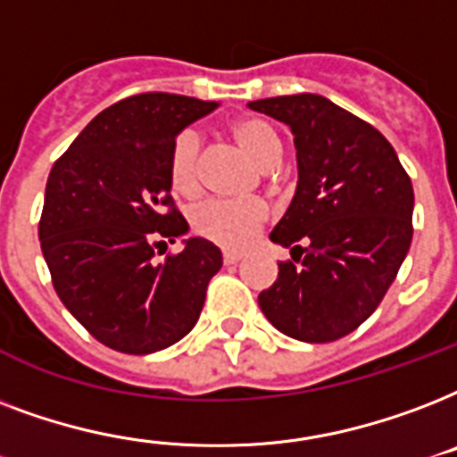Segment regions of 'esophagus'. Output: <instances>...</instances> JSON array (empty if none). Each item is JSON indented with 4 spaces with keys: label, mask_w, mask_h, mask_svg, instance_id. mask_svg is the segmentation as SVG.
Listing matches in <instances>:
<instances>
[{
    "label": "esophagus",
    "mask_w": 457,
    "mask_h": 457,
    "mask_svg": "<svg viewBox=\"0 0 457 457\" xmlns=\"http://www.w3.org/2000/svg\"><path fill=\"white\" fill-rule=\"evenodd\" d=\"M240 260H243V254H240V253H224L226 267H231V264H238Z\"/></svg>",
    "instance_id": "esophagus-1"
}]
</instances>
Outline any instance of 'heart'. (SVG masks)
Instances as JSON below:
<instances>
[{"instance_id":"heart-1","label":"heart","mask_w":457,"mask_h":457,"mask_svg":"<svg viewBox=\"0 0 457 457\" xmlns=\"http://www.w3.org/2000/svg\"><path fill=\"white\" fill-rule=\"evenodd\" d=\"M231 137L257 166H271L281 154V140L267 121L245 116L231 123ZM197 152L200 140L193 130L176 136L169 150V180L180 195L197 193ZM267 221V207L260 200L243 203H204L193 212V228L210 243L226 250H243Z\"/></svg>"}]
</instances>
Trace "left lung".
Returning a JSON list of instances; mask_svg holds the SVG:
<instances>
[{"label":"left lung","mask_w":457,"mask_h":457,"mask_svg":"<svg viewBox=\"0 0 457 457\" xmlns=\"http://www.w3.org/2000/svg\"><path fill=\"white\" fill-rule=\"evenodd\" d=\"M286 123L298 188L269 238L291 247L260 307L281 334L338 341L379 307L412 240V183L379 130L312 93L247 102Z\"/></svg>","instance_id":"8db88e82"}]
</instances>
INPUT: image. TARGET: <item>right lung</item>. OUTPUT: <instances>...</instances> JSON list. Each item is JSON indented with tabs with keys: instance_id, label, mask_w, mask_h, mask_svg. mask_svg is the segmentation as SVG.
Returning <instances> with one entry per match:
<instances>
[{
	"instance_id": "obj_1",
	"label": "right lung",
	"mask_w": 457,
	"mask_h": 457,
	"mask_svg": "<svg viewBox=\"0 0 457 457\" xmlns=\"http://www.w3.org/2000/svg\"><path fill=\"white\" fill-rule=\"evenodd\" d=\"M217 102L143 93L87 123L47 179L40 245L56 295L107 348L150 355L195 327L221 250L183 240L154 260L159 243L188 233L173 207L169 150Z\"/></svg>"
}]
</instances>
